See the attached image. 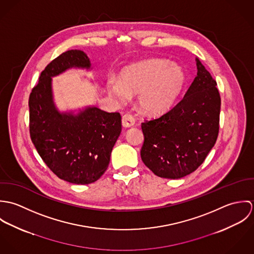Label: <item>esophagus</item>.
I'll list each match as a JSON object with an SVG mask.
<instances>
[{
    "instance_id": "esophagus-1",
    "label": "esophagus",
    "mask_w": 254,
    "mask_h": 254,
    "mask_svg": "<svg viewBox=\"0 0 254 254\" xmlns=\"http://www.w3.org/2000/svg\"><path fill=\"white\" fill-rule=\"evenodd\" d=\"M135 124V118L130 114H125L122 117V126L125 128H130Z\"/></svg>"
}]
</instances>
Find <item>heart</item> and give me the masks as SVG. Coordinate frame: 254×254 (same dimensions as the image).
Segmentation results:
<instances>
[{"mask_svg":"<svg viewBox=\"0 0 254 254\" xmlns=\"http://www.w3.org/2000/svg\"><path fill=\"white\" fill-rule=\"evenodd\" d=\"M180 65L166 60L150 59L125 66L119 81L109 79L107 90L118 104H126L138 94V105L148 115H161L172 109L186 85Z\"/></svg>","mask_w":254,"mask_h":254,"instance_id":"b5f03b06","label":"heart"}]
</instances>
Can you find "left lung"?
Instances as JSON below:
<instances>
[{
    "label": "left lung",
    "mask_w": 254,
    "mask_h": 254,
    "mask_svg": "<svg viewBox=\"0 0 254 254\" xmlns=\"http://www.w3.org/2000/svg\"><path fill=\"white\" fill-rule=\"evenodd\" d=\"M195 63L196 77L181 102L161 117L142 123V160L161 178L180 179L192 173L217 140V83L197 58Z\"/></svg>",
    "instance_id": "left-lung-1"
}]
</instances>
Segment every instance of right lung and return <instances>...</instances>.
<instances>
[{"instance_id":"right-lung-1","label":"right lung","mask_w":254,"mask_h":254,"mask_svg":"<svg viewBox=\"0 0 254 254\" xmlns=\"http://www.w3.org/2000/svg\"><path fill=\"white\" fill-rule=\"evenodd\" d=\"M92 70L80 50L63 53L42 71L29 97L32 143L47 166L62 180L88 185L108 169L110 154L121 133V115L95 106L61 111L53 91V78L68 69Z\"/></svg>"}]
</instances>
